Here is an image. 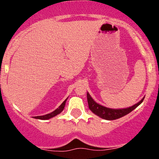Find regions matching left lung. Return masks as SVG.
<instances>
[{"instance_id":"obj_1","label":"left lung","mask_w":159,"mask_h":159,"mask_svg":"<svg viewBox=\"0 0 159 159\" xmlns=\"http://www.w3.org/2000/svg\"><path fill=\"white\" fill-rule=\"evenodd\" d=\"M87 102H88V105L90 110L92 111L93 114H95L99 117L102 118L104 120H114L119 119V118L122 117V116H125L128 114H129L130 112H132L133 110L136 108L138 105H140V104L143 102L144 97L142 98L141 100L138 102L135 105H134L133 106H131L127 108H122V109H112V108H108L102 105H99V104L96 103V102L93 99L92 97L90 96V95L87 93Z\"/></svg>"}]
</instances>
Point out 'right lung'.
I'll list each match as a JSON object with an SVG mask.
<instances>
[{
	"mask_svg": "<svg viewBox=\"0 0 159 159\" xmlns=\"http://www.w3.org/2000/svg\"><path fill=\"white\" fill-rule=\"evenodd\" d=\"M66 100H67V98L65 100L64 102H63V103L61 104V105H60L58 108H57L55 111H54L53 112L50 113V114L43 115V116H34V118H35V119H39V120H48V119H50V118H52V117H54V116H55L56 115L61 114L62 111H63V108H64V107H65L66 102Z\"/></svg>",
	"mask_w": 159,
	"mask_h": 159,
	"instance_id": "1",
	"label": "right lung"
}]
</instances>
